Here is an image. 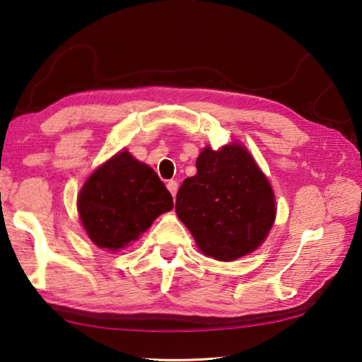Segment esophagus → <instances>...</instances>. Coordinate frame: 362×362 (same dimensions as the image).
Here are the masks:
<instances>
[{
    "instance_id": "esophagus-1",
    "label": "esophagus",
    "mask_w": 362,
    "mask_h": 362,
    "mask_svg": "<svg viewBox=\"0 0 362 362\" xmlns=\"http://www.w3.org/2000/svg\"><path fill=\"white\" fill-rule=\"evenodd\" d=\"M168 189L170 192V194L175 196L177 194V189H179V183H177L175 180H169L168 182Z\"/></svg>"
}]
</instances>
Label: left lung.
<instances>
[{"label": "left lung", "instance_id": "left-lung-1", "mask_svg": "<svg viewBox=\"0 0 362 362\" xmlns=\"http://www.w3.org/2000/svg\"><path fill=\"white\" fill-rule=\"evenodd\" d=\"M196 169L177 193L175 212L201 252L220 262L252 252L276 217L272 185L252 155L240 144L206 146Z\"/></svg>", "mask_w": 362, "mask_h": 362}]
</instances>
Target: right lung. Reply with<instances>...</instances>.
<instances>
[{
  "label": "right lung",
  "mask_w": 362,
  "mask_h": 362,
  "mask_svg": "<svg viewBox=\"0 0 362 362\" xmlns=\"http://www.w3.org/2000/svg\"><path fill=\"white\" fill-rule=\"evenodd\" d=\"M173 207V196L155 170L129 151H119L94 170L78 196L89 240L113 252L129 246Z\"/></svg>",
  "instance_id": "obj_1"
}]
</instances>
